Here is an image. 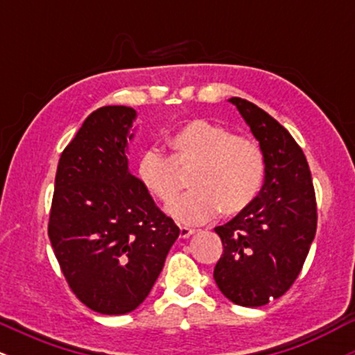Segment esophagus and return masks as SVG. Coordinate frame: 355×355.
Segmentation results:
<instances>
[{
  "label": "esophagus",
  "mask_w": 355,
  "mask_h": 355,
  "mask_svg": "<svg viewBox=\"0 0 355 355\" xmlns=\"http://www.w3.org/2000/svg\"><path fill=\"white\" fill-rule=\"evenodd\" d=\"M195 230L190 227H180V239H189L190 235H193Z\"/></svg>",
  "instance_id": "34e87169"
}]
</instances>
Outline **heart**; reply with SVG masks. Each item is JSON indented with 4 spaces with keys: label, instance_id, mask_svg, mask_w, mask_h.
<instances>
[{
    "label": "heart",
    "instance_id": "b5f03b06",
    "mask_svg": "<svg viewBox=\"0 0 355 355\" xmlns=\"http://www.w3.org/2000/svg\"><path fill=\"white\" fill-rule=\"evenodd\" d=\"M172 155L157 148L140 155L137 178L164 205L176 200L182 173L192 172L189 196L168 214L180 223H202L218 214L237 215L259 193L263 180V153L252 138L234 135L227 126L193 120L168 138Z\"/></svg>",
    "mask_w": 355,
    "mask_h": 355
}]
</instances>
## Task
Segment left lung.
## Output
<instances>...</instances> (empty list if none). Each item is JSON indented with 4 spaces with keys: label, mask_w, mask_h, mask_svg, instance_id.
I'll return each mask as SVG.
<instances>
[{
    "label": "left lung",
    "mask_w": 355,
    "mask_h": 355,
    "mask_svg": "<svg viewBox=\"0 0 355 355\" xmlns=\"http://www.w3.org/2000/svg\"><path fill=\"white\" fill-rule=\"evenodd\" d=\"M235 105L259 140L266 180L254 202L225 225L215 227L223 254L214 279L242 307L279 299L302 270L317 230V203L305 155L275 118L250 101Z\"/></svg>",
    "instance_id": "left-lung-1"
}]
</instances>
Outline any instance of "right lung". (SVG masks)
Here are the masks:
<instances>
[{
  "mask_svg": "<svg viewBox=\"0 0 355 355\" xmlns=\"http://www.w3.org/2000/svg\"><path fill=\"white\" fill-rule=\"evenodd\" d=\"M135 116L133 108L113 105L83 121L60 157L48 222L71 292L105 315L144 302L180 234L128 170Z\"/></svg>",
  "mask_w": 355,
  "mask_h": 355,
  "instance_id": "obj_1",
  "label": "right lung"
}]
</instances>
